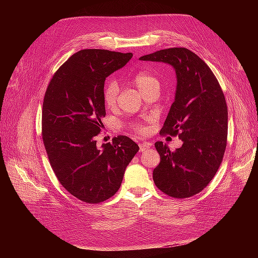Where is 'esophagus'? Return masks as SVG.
<instances>
[{"instance_id": "esophagus-1", "label": "esophagus", "mask_w": 258, "mask_h": 258, "mask_svg": "<svg viewBox=\"0 0 258 258\" xmlns=\"http://www.w3.org/2000/svg\"><path fill=\"white\" fill-rule=\"evenodd\" d=\"M150 146H151V144H150V143H147V142H145V143H140V144H139L140 152H144V151H146L147 148H150Z\"/></svg>"}]
</instances>
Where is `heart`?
Masks as SVG:
<instances>
[{
  "mask_svg": "<svg viewBox=\"0 0 258 258\" xmlns=\"http://www.w3.org/2000/svg\"><path fill=\"white\" fill-rule=\"evenodd\" d=\"M132 83L138 88V90L142 93L145 97L147 93H151L154 91L159 92L160 89V82L157 76H155L152 73L148 72H140L138 73L134 79ZM118 93L119 87L118 84L116 82H108L105 85L104 92H103V100L104 104L108 108H113L117 104V100H118ZM134 130L137 132H144L145 127L142 123H137L134 126Z\"/></svg>",
  "mask_w": 258,
  "mask_h": 258,
  "instance_id": "b5f03b06",
  "label": "heart"
}]
</instances>
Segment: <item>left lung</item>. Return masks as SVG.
<instances>
[{
	"label": "left lung",
	"mask_w": 258,
	"mask_h": 258,
	"mask_svg": "<svg viewBox=\"0 0 258 258\" xmlns=\"http://www.w3.org/2000/svg\"><path fill=\"white\" fill-rule=\"evenodd\" d=\"M140 60L163 62L176 74L174 102L160 134L178 136L183 145L171 152L155 143L160 162L154 182L170 197H191L212 181L223 160L228 130L223 90L206 62L187 48L161 49Z\"/></svg>",
	"instance_id": "8db88e82"
}]
</instances>
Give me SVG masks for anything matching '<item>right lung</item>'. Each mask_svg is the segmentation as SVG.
Segmentation results:
<instances>
[{"mask_svg":"<svg viewBox=\"0 0 258 258\" xmlns=\"http://www.w3.org/2000/svg\"><path fill=\"white\" fill-rule=\"evenodd\" d=\"M131 58V52L80 50L59 68L45 92L42 135L50 166L61 185L87 204L114 196L139 151L126 136L100 147L96 141L105 116V79Z\"/></svg>","mask_w":258,"mask_h":258,"instance_id":"right-lung-1","label":"right lung"}]
</instances>
